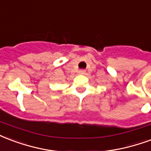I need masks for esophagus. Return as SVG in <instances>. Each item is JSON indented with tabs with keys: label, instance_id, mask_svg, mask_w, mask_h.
<instances>
[{
	"label": "esophagus",
	"instance_id": "obj_1",
	"mask_svg": "<svg viewBox=\"0 0 151 151\" xmlns=\"http://www.w3.org/2000/svg\"><path fill=\"white\" fill-rule=\"evenodd\" d=\"M79 74H85L86 73V70H80L78 71Z\"/></svg>",
	"mask_w": 151,
	"mask_h": 151
}]
</instances>
